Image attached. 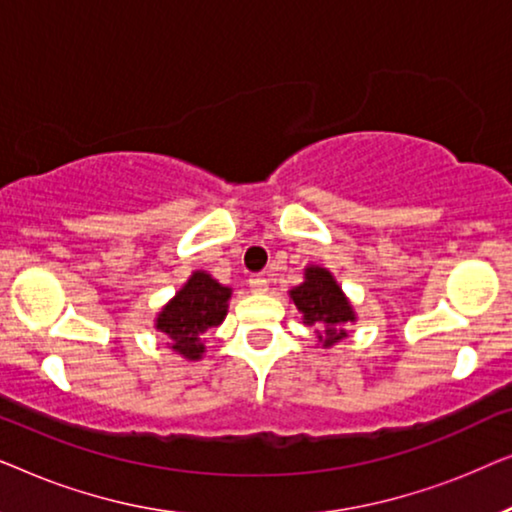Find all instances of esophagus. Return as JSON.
Instances as JSON below:
<instances>
[{
    "label": "esophagus",
    "instance_id": "34e87169",
    "mask_svg": "<svg viewBox=\"0 0 512 512\" xmlns=\"http://www.w3.org/2000/svg\"><path fill=\"white\" fill-rule=\"evenodd\" d=\"M249 286H251V291H258V293H263V291H268V279L265 277H251L249 279Z\"/></svg>",
    "mask_w": 512,
    "mask_h": 512
}]
</instances>
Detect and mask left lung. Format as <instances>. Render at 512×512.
I'll return each mask as SVG.
<instances>
[{"instance_id": "8db88e82", "label": "left lung", "mask_w": 512, "mask_h": 512, "mask_svg": "<svg viewBox=\"0 0 512 512\" xmlns=\"http://www.w3.org/2000/svg\"><path fill=\"white\" fill-rule=\"evenodd\" d=\"M293 303L305 314V324H324L326 340L324 345H333L345 338V331L338 326L354 321V312L347 298L342 296L340 286L335 284L333 275L324 268H307L305 282L291 291ZM321 338V335H319Z\"/></svg>"}]
</instances>
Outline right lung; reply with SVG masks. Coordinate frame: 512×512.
<instances>
[{
  "label": "right lung",
  "mask_w": 512,
  "mask_h": 512,
  "mask_svg": "<svg viewBox=\"0 0 512 512\" xmlns=\"http://www.w3.org/2000/svg\"><path fill=\"white\" fill-rule=\"evenodd\" d=\"M230 289L221 286L207 272H193L188 284L158 314V331L172 338L174 352L186 359H200L205 352L202 335L216 328L226 317Z\"/></svg>",
  "instance_id": "right-lung-1"
}]
</instances>
